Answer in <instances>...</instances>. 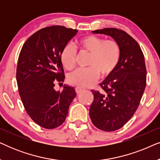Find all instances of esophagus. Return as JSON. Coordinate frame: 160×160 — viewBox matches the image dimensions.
Listing matches in <instances>:
<instances>
[{"label": "esophagus", "mask_w": 160, "mask_h": 160, "mask_svg": "<svg viewBox=\"0 0 160 160\" xmlns=\"http://www.w3.org/2000/svg\"><path fill=\"white\" fill-rule=\"evenodd\" d=\"M75 89H76V93H80L81 92L84 90V87H76Z\"/></svg>", "instance_id": "34e87169"}]
</instances>
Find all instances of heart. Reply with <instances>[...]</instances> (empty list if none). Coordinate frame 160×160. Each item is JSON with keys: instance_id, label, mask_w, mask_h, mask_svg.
Instances as JSON below:
<instances>
[{"instance_id": "b5f03b06", "label": "heart", "mask_w": 160, "mask_h": 160, "mask_svg": "<svg viewBox=\"0 0 160 160\" xmlns=\"http://www.w3.org/2000/svg\"><path fill=\"white\" fill-rule=\"evenodd\" d=\"M83 51L90 54L87 68H78L68 76L71 84L87 87L93 84L100 76H109L119 64L121 50L119 43L113 40H105L101 37L89 35L79 41ZM61 62L68 70L76 65V50L71 43L63 47L60 54Z\"/></svg>"}]
</instances>
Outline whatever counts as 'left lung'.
Wrapping results in <instances>:
<instances>
[{"instance_id": "1", "label": "left lung", "mask_w": 160, "mask_h": 160, "mask_svg": "<svg viewBox=\"0 0 160 160\" xmlns=\"http://www.w3.org/2000/svg\"><path fill=\"white\" fill-rule=\"evenodd\" d=\"M92 32L111 36L121 50L117 67L100 84L102 91L92 90L94 100L89 108L94 125L111 132L122 128L139 106L146 84L145 60L137 41L124 30L104 28Z\"/></svg>"}]
</instances>
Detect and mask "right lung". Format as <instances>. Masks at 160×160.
I'll return each mask as SVG.
<instances>
[{
    "instance_id": "obj_1",
    "label": "right lung",
    "mask_w": 160,
    "mask_h": 160,
    "mask_svg": "<svg viewBox=\"0 0 160 160\" xmlns=\"http://www.w3.org/2000/svg\"><path fill=\"white\" fill-rule=\"evenodd\" d=\"M78 30L55 25L39 30L24 43L17 68V82L28 114L39 126L54 129L65 122L70 104L76 96L73 87L54 89L63 82L60 54Z\"/></svg>"
}]
</instances>
